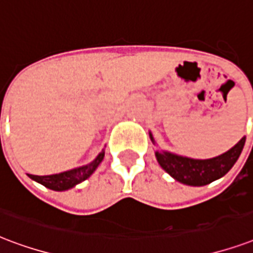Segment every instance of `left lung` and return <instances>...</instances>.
Instances as JSON below:
<instances>
[{
  "label": "left lung",
  "mask_w": 253,
  "mask_h": 253,
  "mask_svg": "<svg viewBox=\"0 0 253 253\" xmlns=\"http://www.w3.org/2000/svg\"><path fill=\"white\" fill-rule=\"evenodd\" d=\"M150 138L152 143L155 144L151 132H150ZM244 143H246V136H243L227 152L211 159H192L169 151H157L155 157L162 169L169 173L175 180L187 186H206L224 176L234 167L242 154Z\"/></svg>",
  "instance_id": "left-lung-1"
}]
</instances>
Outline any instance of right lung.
Returning a JSON list of instances; mask_svg holds the SVG:
<instances>
[{
    "label": "right lung",
    "instance_id": "add662e5",
    "mask_svg": "<svg viewBox=\"0 0 253 253\" xmlns=\"http://www.w3.org/2000/svg\"><path fill=\"white\" fill-rule=\"evenodd\" d=\"M105 158V150H102L98 157L86 166L78 167V169H69L65 172L54 173V175H45V176H38V175H30L28 173V176L36 182L41 183L42 186L47 187L50 190L54 191H65L69 188H73L77 184H80L81 182H84L87 178L91 176V173L96 169V167L99 166L102 161Z\"/></svg>",
    "mask_w": 253,
    "mask_h": 253
}]
</instances>
